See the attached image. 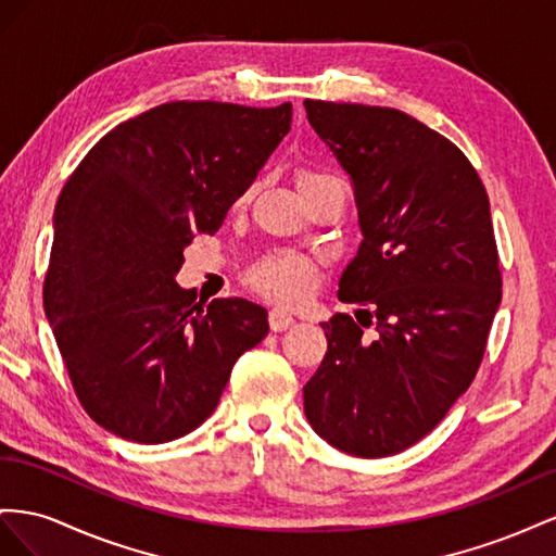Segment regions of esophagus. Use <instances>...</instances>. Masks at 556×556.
<instances>
[{
  "label": "esophagus",
  "instance_id": "34e87169",
  "mask_svg": "<svg viewBox=\"0 0 556 556\" xmlns=\"http://www.w3.org/2000/svg\"><path fill=\"white\" fill-rule=\"evenodd\" d=\"M267 321H269V328H273L275 332L289 330L295 324V319L287 309H273V312H269V316H267Z\"/></svg>",
  "mask_w": 556,
  "mask_h": 556
}]
</instances>
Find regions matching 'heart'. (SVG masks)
<instances>
[{
  "label": "heart",
  "instance_id": "b5f03b06",
  "mask_svg": "<svg viewBox=\"0 0 556 556\" xmlns=\"http://www.w3.org/2000/svg\"><path fill=\"white\" fill-rule=\"evenodd\" d=\"M328 184H340V181L332 177V174L305 172L298 181V188L309 190V188H319ZM253 190H256V186H251L237 204L249 202L253 198ZM249 281L261 295L279 305H303L316 289V275L312 265L298 256H279V258L261 263L249 275Z\"/></svg>",
  "mask_w": 556,
  "mask_h": 556
}]
</instances>
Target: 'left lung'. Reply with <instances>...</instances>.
Returning <instances> with one entry per match:
<instances>
[{"mask_svg":"<svg viewBox=\"0 0 556 556\" xmlns=\"http://www.w3.org/2000/svg\"><path fill=\"white\" fill-rule=\"evenodd\" d=\"M305 111L352 179L363 232L338 291L362 326L349 314L321 324L328 352L305 415L340 452L391 456L445 419L482 363L503 287L489 198L462 149L399 109Z\"/></svg>","mask_w":556,"mask_h":556,"instance_id":"obj_1","label":"left lung"}]
</instances>
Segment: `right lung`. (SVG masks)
<instances>
[{
	"label": "right lung",
	"mask_w": 556,
	"mask_h": 556,
	"mask_svg": "<svg viewBox=\"0 0 556 556\" xmlns=\"http://www.w3.org/2000/svg\"><path fill=\"white\" fill-rule=\"evenodd\" d=\"M291 102H167L123 121L72 172L53 214L43 309L92 421L161 445L207 419L235 361L267 336L244 298H190L184 249L214 235L291 130Z\"/></svg>",
	"instance_id": "add662e5"
}]
</instances>
